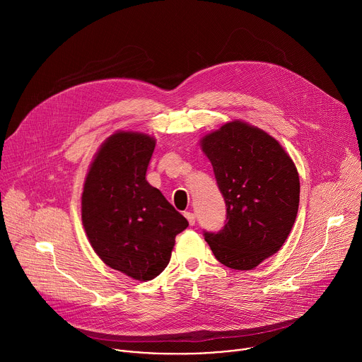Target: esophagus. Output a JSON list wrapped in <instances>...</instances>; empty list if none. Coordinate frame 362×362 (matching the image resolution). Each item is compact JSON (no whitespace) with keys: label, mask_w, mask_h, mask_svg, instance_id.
<instances>
[{"label":"esophagus","mask_w":362,"mask_h":362,"mask_svg":"<svg viewBox=\"0 0 362 362\" xmlns=\"http://www.w3.org/2000/svg\"><path fill=\"white\" fill-rule=\"evenodd\" d=\"M185 218L189 221V225H190V226H193V225L196 223V216H194V214H192V212H185Z\"/></svg>","instance_id":"34e87169"}]
</instances>
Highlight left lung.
I'll return each instance as SVG.
<instances>
[{
	"label": "left lung",
	"instance_id": "1",
	"mask_svg": "<svg viewBox=\"0 0 362 362\" xmlns=\"http://www.w3.org/2000/svg\"><path fill=\"white\" fill-rule=\"evenodd\" d=\"M226 204L225 226L203 230L216 259L249 271L276 253L298 214L299 176L282 146L268 133L230 122L202 140Z\"/></svg>",
	"mask_w": 362,
	"mask_h": 362
}]
</instances>
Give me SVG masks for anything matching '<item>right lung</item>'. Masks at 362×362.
<instances>
[{"label":"right lung","mask_w":362,"mask_h":362,"mask_svg":"<svg viewBox=\"0 0 362 362\" xmlns=\"http://www.w3.org/2000/svg\"><path fill=\"white\" fill-rule=\"evenodd\" d=\"M154 140L119 132L98 150L86 177L81 219L101 261L137 281L168 267L175 238L189 222L146 180Z\"/></svg>","instance_id":"obj_1"}]
</instances>
